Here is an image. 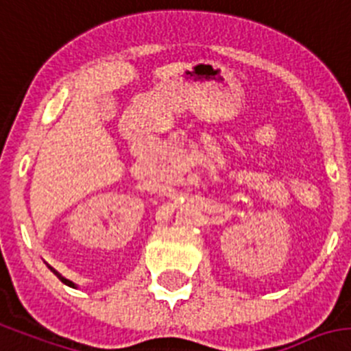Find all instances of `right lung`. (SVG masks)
Wrapping results in <instances>:
<instances>
[{
  "label": "right lung",
  "mask_w": 351,
  "mask_h": 351,
  "mask_svg": "<svg viewBox=\"0 0 351 351\" xmlns=\"http://www.w3.org/2000/svg\"><path fill=\"white\" fill-rule=\"evenodd\" d=\"M59 278H60V280H62V282H64V284H66V285H69V287H75V284H73V282L66 280V278H62V276H59Z\"/></svg>",
  "instance_id": "1"
}]
</instances>
